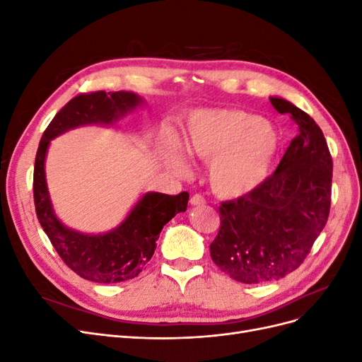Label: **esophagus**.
I'll return each instance as SVG.
<instances>
[{
    "label": "esophagus",
    "instance_id": "34e87169",
    "mask_svg": "<svg viewBox=\"0 0 362 362\" xmlns=\"http://www.w3.org/2000/svg\"><path fill=\"white\" fill-rule=\"evenodd\" d=\"M190 204L192 205H204L205 204V199L202 198L201 194H193L190 198Z\"/></svg>",
    "mask_w": 362,
    "mask_h": 362
}]
</instances>
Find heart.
Here are the masks:
<instances>
[{
	"label": "heart",
	"instance_id": "b5f03b06",
	"mask_svg": "<svg viewBox=\"0 0 362 362\" xmlns=\"http://www.w3.org/2000/svg\"><path fill=\"white\" fill-rule=\"evenodd\" d=\"M278 146V131L269 120L231 108L194 112L184 131L185 151L210 160L208 182L223 198L255 190L269 177ZM170 160L177 170L185 169L178 152H172Z\"/></svg>",
	"mask_w": 362,
	"mask_h": 362
}]
</instances>
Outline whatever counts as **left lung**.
<instances>
[{"instance_id":"left-lung-1","label":"left lung","mask_w":362,"mask_h":362,"mask_svg":"<svg viewBox=\"0 0 362 362\" xmlns=\"http://www.w3.org/2000/svg\"><path fill=\"white\" fill-rule=\"evenodd\" d=\"M281 115L299 127L275 173L255 190L222 202L210 245L214 264L243 284L278 281L298 269L320 235L331 208L332 157L314 119L279 96Z\"/></svg>"}]
</instances>
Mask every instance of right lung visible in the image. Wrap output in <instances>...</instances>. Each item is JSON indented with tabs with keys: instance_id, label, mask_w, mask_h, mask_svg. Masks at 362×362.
I'll list each match as a JSON object with an SVG mask.
<instances>
[{
	"instance_id": "1",
	"label": "right lung",
	"mask_w": 362,
	"mask_h": 362,
	"mask_svg": "<svg viewBox=\"0 0 362 362\" xmlns=\"http://www.w3.org/2000/svg\"><path fill=\"white\" fill-rule=\"evenodd\" d=\"M140 105L144 100L133 92L81 93L54 116L37 148L33 193L40 226L66 266L87 281L115 284L136 278L154 255L163 226L187 210L189 193L148 192L116 228L103 234H84L63 225L54 213L45 175L47 152L51 140L66 131L83 125H115Z\"/></svg>"
}]
</instances>
